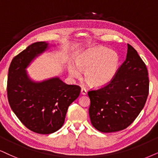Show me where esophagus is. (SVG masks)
I'll use <instances>...</instances> for the list:
<instances>
[{"label": "esophagus", "instance_id": "1", "mask_svg": "<svg viewBox=\"0 0 158 158\" xmlns=\"http://www.w3.org/2000/svg\"><path fill=\"white\" fill-rule=\"evenodd\" d=\"M87 91L85 88H81V95H87Z\"/></svg>", "mask_w": 158, "mask_h": 158}]
</instances>
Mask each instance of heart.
<instances>
[{"label":"heart","mask_w":158,"mask_h":158,"mask_svg":"<svg viewBox=\"0 0 158 158\" xmlns=\"http://www.w3.org/2000/svg\"><path fill=\"white\" fill-rule=\"evenodd\" d=\"M74 63H69L68 69L71 77L79 78L85 71V80L93 87H103L109 84L117 74L119 67V56L108 48H91L79 53Z\"/></svg>","instance_id":"1"}]
</instances>
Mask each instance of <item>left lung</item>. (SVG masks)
<instances>
[{
	"label": "left lung",
	"instance_id": "8db88e82",
	"mask_svg": "<svg viewBox=\"0 0 158 158\" xmlns=\"http://www.w3.org/2000/svg\"><path fill=\"white\" fill-rule=\"evenodd\" d=\"M149 94L148 71L132 46L126 59L110 82L88 92L89 115L93 126L103 133L125 129L144 106Z\"/></svg>",
	"mask_w": 158,
	"mask_h": 158
}]
</instances>
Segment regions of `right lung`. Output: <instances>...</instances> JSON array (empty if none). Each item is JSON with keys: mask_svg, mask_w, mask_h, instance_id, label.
<instances>
[{"mask_svg": "<svg viewBox=\"0 0 158 158\" xmlns=\"http://www.w3.org/2000/svg\"><path fill=\"white\" fill-rule=\"evenodd\" d=\"M50 47L44 41L28 46L14 57L8 74L10 106L26 127L39 134H50L63 126L68 108L81 90L58 77L35 81L27 74L26 69L32 61Z\"/></svg>", "mask_w": 158, "mask_h": 158, "instance_id": "1", "label": "right lung"}]
</instances>
